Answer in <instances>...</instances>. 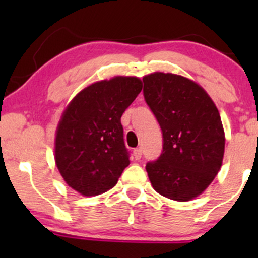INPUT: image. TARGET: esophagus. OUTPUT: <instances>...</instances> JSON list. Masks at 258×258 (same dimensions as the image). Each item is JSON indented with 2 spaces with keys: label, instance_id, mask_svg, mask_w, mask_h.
Listing matches in <instances>:
<instances>
[{
  "label": "esophagus",
  "instance_id": "1",
  "mask_svg": "<svg viewBox=\"0 0 258 258\" xmlns=\"http://www.w3.org/2000/svg\"><path fill=\"white\" fill-rule=\"evenodd\" d=\"M133 156H135L136 160H141L142 158V148H136L133 150Z\"/></svg>",
  "mask_w": 258,
  "mask_h": 258
}]
</instances>
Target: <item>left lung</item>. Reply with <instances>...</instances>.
<instances>
[{
	"label": "left lung",
	"instance_id": "1",
	"mask_svg": "<svg viewBox=\"0 0 258 258\" xmlns=\"http://www.w3.org/2000/svg\"><path fill=\"white\" fill-rule=\"evenodd\" d=\"M143 82L164 138L161 155L146 166L150 183L168 199H194L222 166L226 139L220 112L203 87L180 75L154 73Z\"/></svg>",
	"mask_w": 258,
	"mask_h": 258
}]
</instances>
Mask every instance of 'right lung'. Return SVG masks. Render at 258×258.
Returning <instances> with one entry per match:
<instances>
[{
  "label": "right lung",
  "mask_w": 258,
  "mask_h": 258,
  "mask_svg": "<svg viewBox=\"0 0 258 258\" xmlns=\"http://www.w3.org/2000/svg\"><path fill=\"white\" fill-rule=\"evenodd\" d=\"M142 81L116 76L94 82L67 106L55 133V164L67 184L85 197L108 191L130 165L121 116Z\"/></svg>",
  "instance_id": "obj_1"
}]
</instances>
